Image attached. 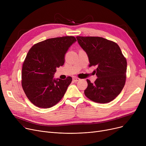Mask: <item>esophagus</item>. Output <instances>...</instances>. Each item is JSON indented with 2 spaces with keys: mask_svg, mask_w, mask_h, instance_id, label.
Returning a JSON list of instances; mask_svg holds the SVG:
<instances>
[{
  "mask_svg": "<svg viewBox=\"0 0 146 146\" xmlns=\"http://www.w3.org/2000/svg\"><path fill=\"white\" fill-rule=\"evenodd\" d=\"M73 80L74 82H78L80 80V79L77 78V77H73Z\"/></svg>",
  "mask_w": 146,
  "mask_h": 146,
  "instance_id": "obj_1",
  "label": "esophagus"
}]
</instances>
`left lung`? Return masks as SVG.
Here are the masks:
<instances>
[{"instance_id": "8db88e82", "label": "left lung", "mask_w": 146, "mask_h": 146, "mask_svg": "<svg viewBox=\"0 0 146 146\" xmlns=\"http://www.w3.org/2000/svg\"><path fill=\"white\" fill-rule=\"evenodd\" d=\"M89 61V67L97 66V79L94 83L87 79L85 95L95 102L108 103L123 89L127 72V60L118 45L99 36H76Z\"/></svg>"}]
</instances>
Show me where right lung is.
<instances>
[{"label":"right lung","mask_w":146,"mask_h":146,"mask_svg":"<svg viewBox=\"0 0 146 146\" xmlns=\"http://www.w3.org/2000/svg\"><path fill=\"white\" fill-rule=\"evenodd\" d=\"M76 41L72 36L49 38L28 51L22 69V86L34 105L49 108L64 95L72 78L61 80L54 76L56 68L64 64L66 52Z\"/></svg>","instance_id":"obj_1"}]
</instances>
